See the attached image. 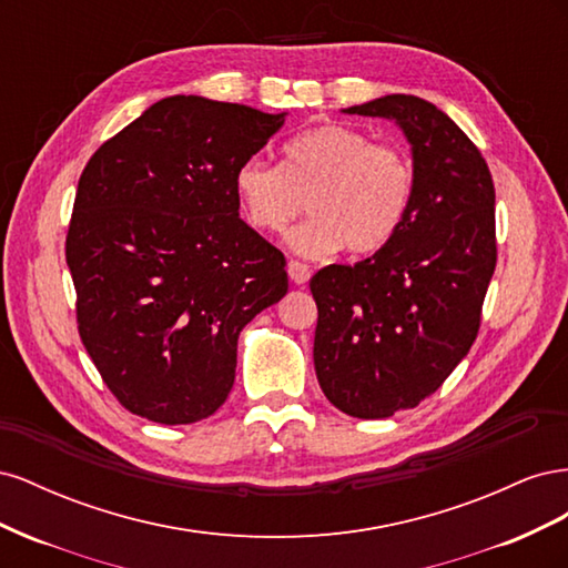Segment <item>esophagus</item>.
<instances>
[{"mask_svg":"<svg viewBox=\"0 0 568 568\" xmlns=\"http://www.w3.org/2000/svg\"><path fill=\"white\" fill-rule=\"evenodd\" d=\"M286 270H288V277H291V282L298 284V286H301V284H305L307 280H311V267H307L305 263L288 261Z\"/></svg>","mask_w":568,"mask_h":568,"instance_id":"esophagus-1","label":"esophagus"}]
</instances>
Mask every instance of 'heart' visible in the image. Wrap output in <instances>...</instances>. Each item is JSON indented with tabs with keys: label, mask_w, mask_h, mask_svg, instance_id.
I'll return each mask as SVG.
<instances>
[{
	"label": "heart",
	"mask_w": 568,
	"mask_h": 568,
	"mask_svg": "<svg viewBox=\"0 0 568 568\" xmlns=\"http://www.w3.org/2000/svg\"><path fill=\"white\" fill-rule=\"evenodd\" d=\"M282 165L248 159L236 168L234 194L255 230L288 232V246L324 257L341 246L363 255L398 234L415 194V168L398 146L374 144L367 134L326 123L284 144Z\"/></svg>",
	"instance_id": "heart-1"
}]
</instances>
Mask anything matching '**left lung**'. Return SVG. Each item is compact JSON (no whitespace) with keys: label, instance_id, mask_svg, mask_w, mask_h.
Listing matches in <instances>:
<instances>
[{"label":"left lung","instance_id":"1","mask_svg":"<svg viewBox=\"0 0 568 568\" xmlns=\"http://www.w3.org/2000/svg\"><path fill=\"white\" fill-rule=\"evenodd\" d=\"M343 113L398 125L415 168L398 234L311 280L320 388L351 417L386 419L438 390L471 348L497 257L495 189L469 136L419 97L388 94Z\"/></svg>","mask_w":568,"mask_h":568}]
</instances>
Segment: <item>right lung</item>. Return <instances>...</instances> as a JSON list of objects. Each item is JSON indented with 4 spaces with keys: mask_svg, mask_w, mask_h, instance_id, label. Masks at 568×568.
I'll return each mask as SVG.
<instances>
[{
    "mask_svg": "<svg viewBox=\"0 0 568 568\" xmlns=\"http://www.w3.org/2000/svg\"><path fill=\"white\" fill-rule=\"evenodd\" d=\"M288 113L178 94L90 159L65 263L78 329L132 415L192 424L227 400L236 341L286 296L284 255L239 217L236 168Z\"/></svg>",
    "mask_w": 568,
    "mask_h": 568,
    "instance_id": "1",
    "label": "right lung"
}]
</instances>
